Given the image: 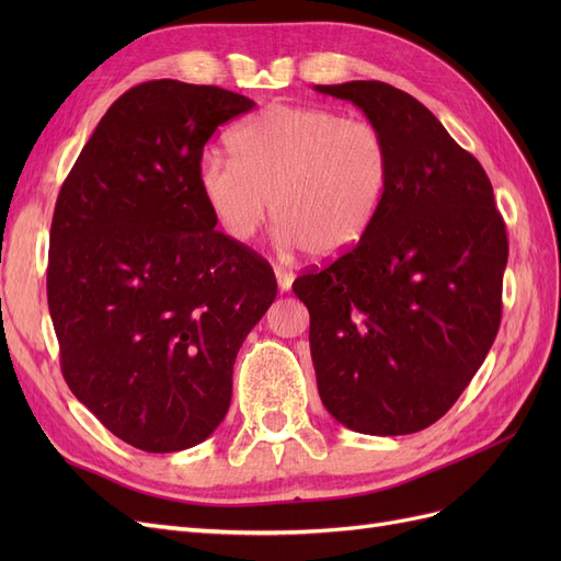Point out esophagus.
Returning a JSON list of instances; mask_svg holds the SVG:
<instances>
[{
    "label": "esophagus",
    "mask_w": 561,
    "mask_h": 561,
    "mask_svg": "<svg viewBox=\"0 0 561 561\" xmlns=\"http://www.w3.org/2000/svg\"><path fill=\"white\" fill-rule=\"evenodd\" d=\"M274 271H276L278 290H280V293H287V290H290V287H293V280H295V276H293V271H285L283 266H276Z\"/></svg>",
    "instance_id": "34e87169"
}]
</instances>
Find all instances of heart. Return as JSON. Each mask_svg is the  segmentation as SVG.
<instances>
[{
    "label": "heart",
    "instance_id": "obj_1",
    "mask_svg": "<svg viewBox=\"0 0 561 561\" xmlns=\"http://www.w3.org/2000/svg\"><path fill=\"white\" fill-rule=\"evenodd\" d=\"M227 151L231 161L201 159L196 190L236 243L260 231L271 201L283 250L339 257L377 222L390 186L383 130L325 107L268 105L229 130Z\"/></svg>",
    "mask_w": 561,
    "mask_h": 561
}]
</instances>
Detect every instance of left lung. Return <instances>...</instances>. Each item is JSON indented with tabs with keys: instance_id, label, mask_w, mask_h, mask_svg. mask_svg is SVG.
Wrapping results in <instances>:
<instances>
[{
	"instance_id": "8db88e82",
	"label": "left lung",
	"mask_w": 561,
	"mask_h": 561,
	"mask_svg": "<svg viewBox=\"0 0 561 561\" xmlns=\"http://www.w3.org/2000/svg\"><path fill=\"white\" fill-rule=\"evenodd\" d=\"M313 89L360 107L390 147L377 222L293 285L318 393L355 433L410 435L449 412L494 344L505 225L480 161L416 98L383 81Z\"/></svg>"
}]
</instances>
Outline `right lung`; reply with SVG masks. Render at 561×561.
Returning <instances> with one entry per match:
<instances>
[{"label": "right lung", "mask_w": 561, "mask_h": 561, "mask_svg": "<svg viewBox=\"0 0 561 561\" xmlns=\"http://www.w3.org/2000/svg\"><path fill=\"white\" fill-rule=\"evenodd\" d=\"M254 103L175 79L126 91L62 182L48 311L62 377L124 443L190 449L222 423L239 348L276 299L268 262L215 231L203 145Z\"/></svg>", "instance_id": "right-lung-1"}]
</instances>
